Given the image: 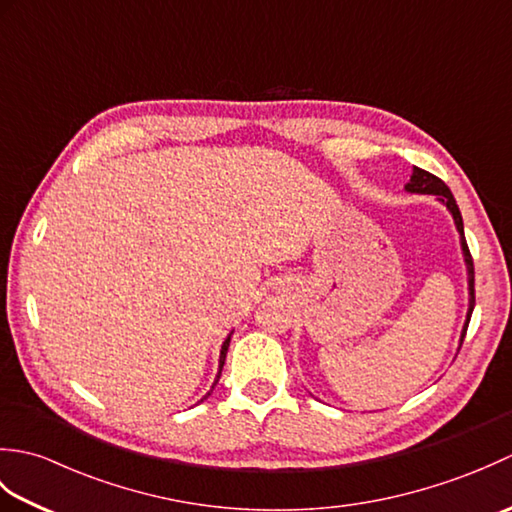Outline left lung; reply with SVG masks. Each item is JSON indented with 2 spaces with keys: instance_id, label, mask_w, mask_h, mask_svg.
I'll use <instances>...</instances> for the list:
<instances>
[{
  "instance_id": "1",
  "label": "left lung",
  "mask_w": 512,
  "mask_h": 512,
  "mask_svg": "<svg viewBox=\"0 0 512 512\" xmlns=\"http://www.w3.org/2000/svg\"><path fill=\"white\" fill-rule=\"evenodd\" d=\"M405 189L409 193H420V195H438V200L447 206L453 215V222L455 228H458L460 233V244H462V255H464V262H466V273H469V310H466V323H464V330H462V339H460V347L462 341L466 336V328H469V321H471V314L475 308V268H473V257H471V250L466 246V237H464V224H462V213L458 209V204H455V198L451 189L444 184L440 178L433 176V173L424 171L420 167H413L411 173V180L405 184Z\"/></svg>"
}]
</instances>
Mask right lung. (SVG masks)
Instances as JSON below:
<instances>
[{
    "mask_svg": "<svg viewBox=\"0 0 512 512\" xmlns=\"http://www.w3.org/2000/svg\"><path fill=\"white\" fill-rule=\"evenodd\" d=\"M228 343H231V334H228V336H226V341L222 343V350H220V372H217V378H215V383H213V387L217 385V380H220V374H222V367H224V361H226V352H228ZM213 387H211V391H213ZM211 391H209V394H206V396H211ZM206 396H204V398H206ZM204 398H202V400H204ZM202 400H200V402H202Z\"/></svg>",
    "mask_w": 512,
    "mask_h": 512,
    "instance_id": "obj_1",
    "label": "right lung"
}]
</instances>
